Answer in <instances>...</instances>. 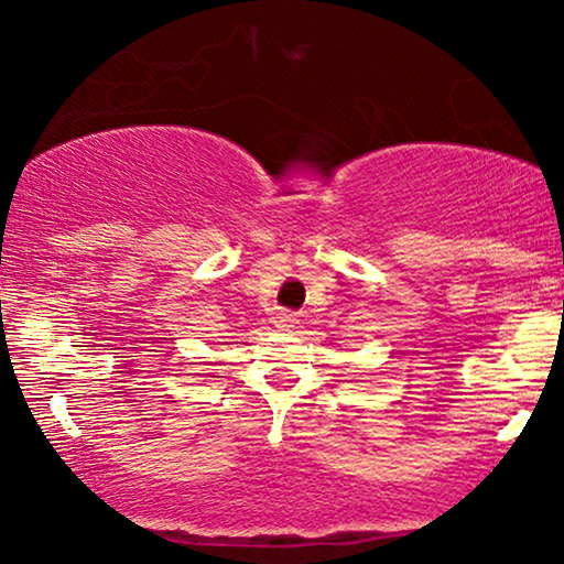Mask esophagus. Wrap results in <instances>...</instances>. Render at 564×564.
Segmentation results:
<instances>
[{"label":"esophagus","mask_w":564,"mask_h":564,"mask_svg":"<svg viewBox=\"0 0 564 564\" xmlns=\"http://www.w3.org/2000/svg\"><path fill=\"white\" fill-rule=\"evenodd\" d=\"M276 328H282V330H290V328H295V323H297V318H295V313H290V311H282L280 315H276Z\"/></svg>","instance_id":"1"}]
</instances>
